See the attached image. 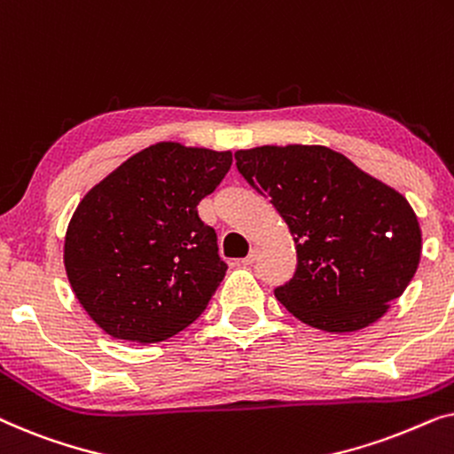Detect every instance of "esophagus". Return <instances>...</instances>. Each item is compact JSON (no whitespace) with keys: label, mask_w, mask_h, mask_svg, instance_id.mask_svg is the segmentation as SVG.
Segmentation results:
<instances>
[{"label":"esophagus","mask_w":454,"mask_h":454,"mask_svg":"<svg viewBox=\"0 0 454 454\" xmlns=\"http://www.w3.org/2000/svg\"><path fill=\"white\" fill-rule=\"evenodd\" d=\"M256 258H258V247H252V252L247 254V256H246L244 260H241V264H244V266H250V264L256 262Z\"/></svg>","instance_id":"esophagus-1"}]
</instances>
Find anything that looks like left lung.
I'll use <instances>...</instances> for the list:
<instances>
[{
	"mask_svg": "<svg viewBox=\"0 0 454 454\" xmlns=\"http://www.w3.org/2000/svg\"><path fill=\"white\" fill-rule=\"evenodd\" d=\"M238 171L269 196L297 250L277 300L306 325L353 333L382 318L418 270L421 229L411 204L326 146H256Z\"/></svg>",
	"mask_w": 454,
	"mask_h": 454,
	"instance_id": "1",
	"label": "left lung"
}]
</instances>
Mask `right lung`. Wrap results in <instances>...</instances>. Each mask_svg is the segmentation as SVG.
<instances>
[{"instance_id":"right-lung-1","label":"right lung","mask_w":454,"mask_h":454,"mask_svg":"<svg viewBox=\"0 0 454 454\" xmlns=\"http://www.w3.org/2000/svg\"><path fill=\"white\" fill-rule=\"evenodd\" d=\"M231 160V151L157 142L80 200L66 231L67 281L111 337L159 343L208 306L227 264L198 204Z\"/></svg>"}]
</instances>
